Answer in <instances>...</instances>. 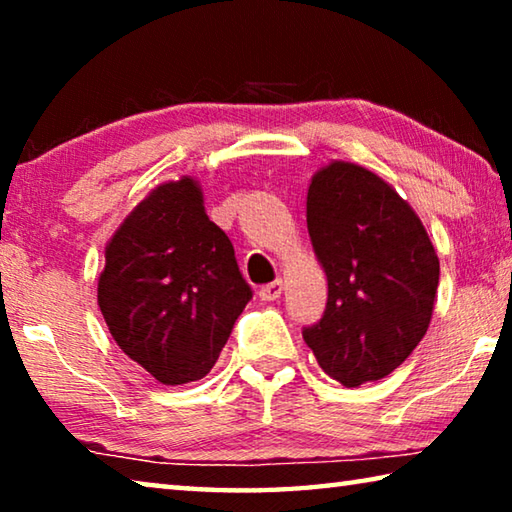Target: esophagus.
I'll return each mask as SVG.
<instances>
[{
    "label": "esophagus",
    "mask_w": 512,
    "mask_h": 512,
    "mask_svg": "<svg viewBox=\"0 0 512 512\" xmlns=\"http://www.w3.org/2000/svg\"><path fill=\"white\" fill-rule=\"evenodd\" d=\"M280 296H282V280L264 284V287L259 289V298L262 300H277Z\"/></svg>",
    "instance_id": "esophagus-1"
}]
</instances>
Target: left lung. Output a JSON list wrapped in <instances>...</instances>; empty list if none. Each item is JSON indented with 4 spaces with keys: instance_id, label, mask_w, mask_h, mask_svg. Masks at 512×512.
Returning a JSON list of instances; mask_svg holds the SVG:
<instances>
[{
    "instance_id": "obj_1",
    "label": "left lung",
    "mask_w": 512,
    "mask_h": 512,
    "mask_svg": "<svg viewBox=\"0 0 512 512\" xmlns=\"http://www.w3.org/2000/svg\"><path fill=\"white\" fill-rule=\"evenodd\" d=\"M307 228L327 273V305L302 339L343 386L384 379L427 334L440 280L427 230L393 187L350 162L311 180Z\"/></svg>"
}]
</instances>
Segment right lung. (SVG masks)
<instances>
[{
    "label": "right lung",
    "mask_w": 512,
    "mask_h": 512,
    "mask_svg": "<svg viewBox=\"0 0 512 512\" xmlns=\"http://www.w3.org/2000/svg\"><path fill=\"white\" fill-rule=\"evenodd\" d=\"M253 298L192 178L153 189L106 248L99 307L112 339L167 386L203 379Z\"/></svg>",
    "instance_id": "obj_1"
}]
</instances>
